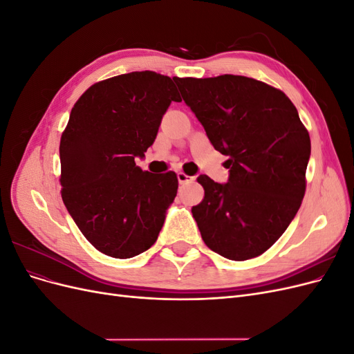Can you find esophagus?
<instances>
[{
	"instance_id": "obj_1",
	"label": "esophagus",
	"mask_w": 354,
	"mask_h": 354,
	"mask_svg": "<svg viewBox=\"0 0 354 354\" xmlns=\"http://www.w3.org/2000/svg\"><path fill=\"white\" fill-rule=\"evenodd\" d=\"M177 178H178V183L180 185H186V183H192V181L195 180V177H192V176H187V174H185V173H178L177 174Z\"/></svg>"
}]
</instances>
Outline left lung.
<instances>
[{
    "mask_svg": "<svg viewBox=\"0 0 354 354\" xmlns=\"http://www.w3.org/2000/svg\"><path fill=\"white\" fill-rule=\"evenodd\" d=\"M174 81L214 149L229 156L227 183L198 177L205 196L192 214L201 236L224 259L259 257L301 205L308 131L285 93L261 81L241 75Z\"/></svg>",
    "mask_w": 354,
    "mask_h": 354,
    "instance_id": "obj_1",
    "label": "left lung"
}]
</instances>
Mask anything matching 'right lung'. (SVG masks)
I'll use <instances>...</instances> for the list:
<instances>
[{
  "mask_svg": "<svg viewBox=\"0 0 354 354\" xmlns=\"http://www.w3.org/2000/svg\"><path fill=\"white\" fill-rule=\"evenodd\" d=\"M171 102L169 77L131 72L93 84L71 111L60 138L62 199L95 250L131 259L156 242L178 180L136 165L152 146Z\"/></svg>",
  "mask_w": 354,
  "mask_h": 354,
  "instance_id": "obj_1",
  "label": "right lung"
}]
</instances>
